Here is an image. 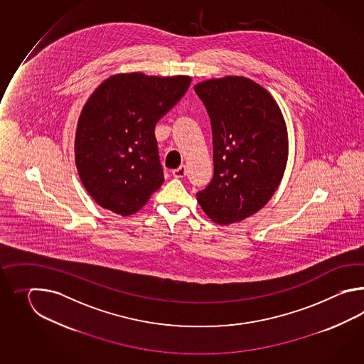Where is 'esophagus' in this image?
<instances>
[{
	"mask_svg": "<svg viewBox=\"0 0 364 364\" xmlns=\"http://www.w3.org/2000/svg\"><path fill=\"white\" fill-rule=\"evenodd\" d=\"M173 173V177L174 178H183L186 176V166L185 165H181L177 169L171 171Z\"/></svg>",
	"mask_w": 364,
	"mask_h": 364,
	"instance_id": "obj_1",
	"label": "esophagus"
}]
</instances>
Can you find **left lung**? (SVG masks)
<instances>
[{
	"instance_id": "8db88e82",
	"label": "left lung",
	"mask_w": 364,
	"mask_h": 364,
	"mask_svg": "<svg viewBox=\"0 0 364 364\" xmlns=\"http://www.w3.org/2000/svg\"><path fill=\"white\" fill-rule=\"evenodd\" d=\"M208 112L213 178L196 193L205 215L229 225L269 201L287 168V124L276 100L245 77L209 79L193 87Z\"/></svg>"
}]
</instances>
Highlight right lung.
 <instances>
[{
    "mask_svg": "<svg viewBox=\"0 0 364 364\" xmlns=\"http://www.w3.org/2000/svg\"><path fill=\"white\" fill-rule=\"evenodd\" d=\"M190 83L186 75L117 74L87 100L77 121L75 164L100 207L130 216L163 185L155 126Z\"/></svg>",
    "mask_w": 364,
    "mask_h": 364,
    "instance_id": "right-lung-1",
    "label": "right lung"
}]
</instances>
